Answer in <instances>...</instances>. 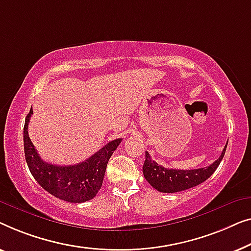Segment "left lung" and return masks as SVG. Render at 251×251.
I'll use <instances>...</instances> for the list:
<instances>
[{
	"label": "left lung",
	"mask_w": 251,
	"mask_h": 251,
	"mask_svg": "<svg viewBox=\"0 0 251 251\" xmlns=\"http://www.w3.org/2000/svg\"><path fill=\"white\" fill-rule=\"evenodd\" d=\"M226 146L224 147L221 156L217 160L208 167L197 168V169H172L165 168L161 165H158L156 161L151 159L149 152L146 151V160L143 164V175L149 184L158 190L159 192L174 193L184 191V190L191 189L209 178L214 172L216 171L218 165L223 159Z\"/></svg>",
	"instance_id": "1"
}]
</instances>
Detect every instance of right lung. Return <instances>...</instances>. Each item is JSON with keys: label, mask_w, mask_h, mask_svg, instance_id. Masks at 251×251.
<instances>
[{"label": "right lung", "mask_w": 251, "mask_h": 251, "mask_svg": "<svg viewBox=\"0 0 251 251\" xmlns=\"http://www.w3.org/2000/svg\"><path fill=\"white\" fill-rule=\"evenodd\" d=\"M33 115L30 109L24 126V149L28 168L36 182L49 193L68 202L80 203L97 196L101 189L108 161L123 139H117L85 161L70 166L52 165L41 159L28 135V124Z\"/></svg>", "instance_id": "right-lung-1"}]
</instances>
